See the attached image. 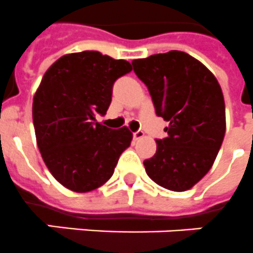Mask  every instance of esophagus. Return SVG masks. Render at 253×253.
Wrapping results in <instances>:
<instances>
[{
    "label": "esophagus",
    "instance_id": "34e87169",
    "mask_svg": "<svg viewBox=\"0 0 253 253\" xmlns=\"http://www.w3.org/2000/svg\"><path fill=\"white\" fill-rule=\"evenodd\" d=\"M144 137V132L143 131H136V132H133V140H140Z\"/></svg>",
    "mask_w": 253,
    "mask_h": 253
}]
</instances>
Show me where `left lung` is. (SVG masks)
Masks as SVG:
<instances>
[{"mask_svg": "<svg viewBox=\"0 0 253 253\" xmlns=\"http://www.w3.org/2000/svg\"><path fill=\"white\" fill-rule=\"evenodd\" d=\"M133 71L147 85L156 114L169 126L144 161L148 176L170 191L190 190L212 168L226 131L225 101L215 77L192 55L179 50L133 59Z\"/></svg>", "mask_w": 253, "mask_h": 253, "instance_id": "8db88e82", "label": "left lung"}]
</instances>
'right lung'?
<instances>
[{"mask_svg":"<svg viewBox=\"0 0 253 253\" xmlns=\"http://www.w3.org/2000/svg\"><path fill=\"white\" fill-rule=\"evenodd\" d=\"M130 62L96 50L71 53L44 74L34 96L35 133L45 165L59 183L88 192L108 182L130 147L127 127L96 122L112 102L113 84L131 71Z\"/></svg>","mask_w":253,"mask_h":253,"instance_id":"obj_1","label":"right lung"}]
</instances>
